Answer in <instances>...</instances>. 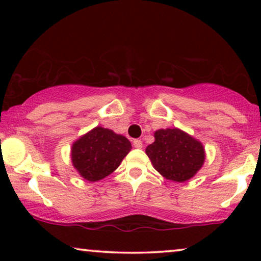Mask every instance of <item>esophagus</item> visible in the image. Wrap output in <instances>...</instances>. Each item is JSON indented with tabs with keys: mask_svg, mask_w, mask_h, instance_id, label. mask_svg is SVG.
<instances>
[{
	"mask_svg": "<svg viewBox=\"0 0 261 261\" xmlns=\"http://www.w3.org/2000/svg\"><path fill=\"white\" fill-rule=\"evenodd\" d=\"M133 146L135 148H142V141L139 140V139H135L133 141Z\"/></svg>",
	"mask_w": 261,
	"mask_h": 261,
	"instance_id": "1",
	"label": "esophagus"
}]
</instances>
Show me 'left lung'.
<instances>
[{"label":"left lung","instance_id":"1","mask_svg":"<svg viewBox=\"0 0 261 261\" xmlns=\"http://www.w3.org/2000/svg\"><path fill=\"white\" fill-rule=\"evenodd\" d=\"M152 165L166 179L183 183L201 170L205 160L202 142L179 128L154 132V142L146 147Z\"/></svg>","mask_w":261,"mask_h":261}]
</instances>
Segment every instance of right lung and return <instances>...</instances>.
I'll use <instances>...</instances> for the list:
<instances>
[{
    "label": "right lung",
    "instance_id": "obj_1",
    "mask_svg": "<svg viewBox=\"0 0 261 261\" xmlns=\"http://www.w3.org/2000/svg\"><path fill=\"white\" fill-rule=\"evenodd\" d=\"M130 149L126 137L97 126L73 142L71 162L85 180L97 181L113 173Z\"/></svg>",
    "mask_w": 261,
    "mask_h": 261
}]
</instances>
